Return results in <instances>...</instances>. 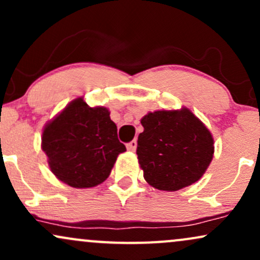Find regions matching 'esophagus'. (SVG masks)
<instances>
[{"label": "esophagus", "mask_w": 260, "mask_h": 260, "mask_svg": "<svg viewBox=\"0 0 260 260\" xmlns=\"http://www.w3.org/2000/svg\"><path fill=\"white\" fill-rule=\"evenodd\" d=\"M136 149H137V140H132V142L127 144V150L136 151Z\"/></svg>", "instance_id": "1"}]
</instances>
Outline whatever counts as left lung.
I'll return each mask as SVG.
<instances>
[{
  "label": "left lung",
  "instance_id": "obj_1",
  "mask_svg": "<svg viewBox=\"0 0 260 260\" xmlns=\"http://www.w3.org/2000/svg\"><path fill=\"white\" fill-rule=\"evenodd\" d=\"M139 165L150 186L174 190L190 186L204 175L213 160L214 139L190 110H161L140 120Z\"/></svg>",
  "mask_w": 260,
  "mask_h": 260
}]
</instances>
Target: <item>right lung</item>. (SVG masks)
<instances>
[{
	"label": "right lung",
	"instance_id": "right-lung-1",
	"mask_svg": "<svg viewBox=\"0 0 260 260\" xmlns=\"http://www.w3.org/2000/svg\"><path fill=\"white\" fill-rule=\"evenodd\" d=\"M41 148L52 174L73 188H90L109 177L126 147L104 106L90 107L83 98L71 101L44 127Z\"/></svg>",
	"mask_w": 260,
	"mask_h": 260
}]
</instances>
